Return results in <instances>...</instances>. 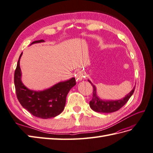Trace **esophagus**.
<instances>
[{
  "mask_svg": "<svg viewBox=\"0 0 153 153\" xmlns=\"http://www.w3.org/2000/svg\"><path fill=\"white\" fill-rule=\"evenodd\" d=\"M84 77H85V76H84L83 72H81V71H79V72H77V75H76V79H77V81H82Z\"/></svg>",
  "mask_w": 153,
  "mask_h": 153,
  "instance_id": "1",
  "label": "esophagus"
}]
</instances>
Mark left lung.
<instances>
[{
	"mask_svg": "<svg viewBox=\"0 0 153 153\" xmlns=\"http://www.w3.org/2000/svg\"><path fill=\"white\" fill-rule=\"evenodd\" d=\"M88 81L93 87V98L89 102L90 108L93 111L98 113H112L121 108L132 97L135 90V87H136L135 85L132 90L128 94H127L125 97L120 100H103L98 96L97 87L89 79H88Z\"/></svg>",
	"mask_w": 153,
	"mask_h": 153,
	"instance_id": "1",
	"label": "left lung"
}]
</instances>
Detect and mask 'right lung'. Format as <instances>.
<instances>
[{
  "mask_svg": "<svg viewBox=\"0 0 153 153\" xmlns=\"http://www.w3.org/2000/svg\"><path fill=\"white\" fill-rule=\"evenodd\" d=\"M42 42L45 41L36 40L30 45ZM22 54L21 53L19 56L14 74L16 94L21 105L32 115L39 118L47 119L59 115L65 109L68 92L76 84L75 78L60 81L43 91L29 89L21 80L22 72L20 68V59Z\"/></svg>",
  "mask_w": 153,
  "mask_h": 153,
  "instance_id": "add662e5",
  "label": "right lung"
}]
</instances>
